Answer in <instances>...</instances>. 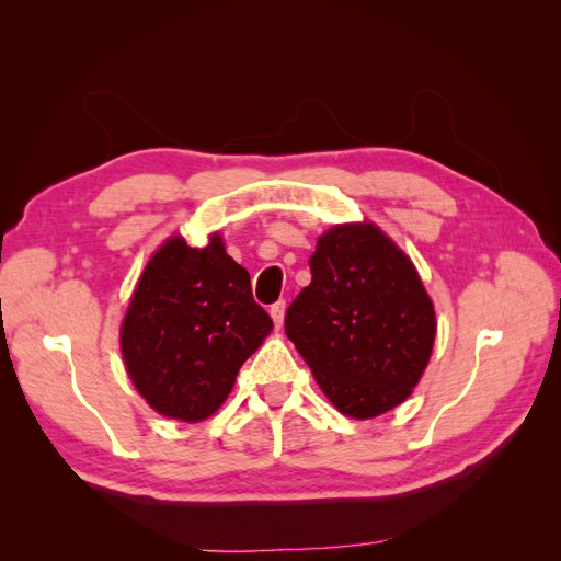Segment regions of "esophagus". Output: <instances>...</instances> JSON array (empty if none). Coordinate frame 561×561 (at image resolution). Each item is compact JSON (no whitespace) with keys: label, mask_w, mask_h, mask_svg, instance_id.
<instances>
[{"label":"esophagus","mask_w":561,"mask_h":561,"mask_svg":"<svg viewBox=\"0 0 561 561\" xmlns=\"http://www.w3.org/2000/svg\"><path fill=\"white\" fill-rule=\"evenodd\" d=\"M284 308H287V304L284 301H277V304H272L270 306V316H272V320H274V328H282V323H284Z\"/></svg>","instance_id":"34e87169"}]
</instances>
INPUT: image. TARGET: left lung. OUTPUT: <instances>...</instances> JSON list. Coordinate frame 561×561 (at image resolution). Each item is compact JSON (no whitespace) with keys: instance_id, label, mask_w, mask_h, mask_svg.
<instances>
[{"instance_id":"obj_1","label":"left lung","mask_w":561,"mask_h":561,"mask_svg":"<svg viewBox=\"0 0 561 561\" xmlns=\"http://www.w3.org/2000/svg\"><path fill=\"white\" fill-rule=\"evenodd\" d=\"M313 279L284 320L316 383L352 420L412 396L432 359L436 311L410 255L374 221L335 224L308 260Z\"/></svg>"}]
</instances>
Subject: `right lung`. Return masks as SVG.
Listing matches in <instances>:
<instances>
[{"instance_id":"obj_1","label":"right lung","mask_w":561,"mask_h":561,"mask_svg":"<svg viewBox=\"0 0 561 561\" xmlns=\"http://www.w3.org/2000/svg\"><path fill=\"white\" fill-rule=\"evenodd\" d=\"M272 332L250 274L219 231L193 248L171 236L153 250L121 325L127 376L153 412L202 422L233 390L243 362Z\"/></svg>"}]
</instances>
